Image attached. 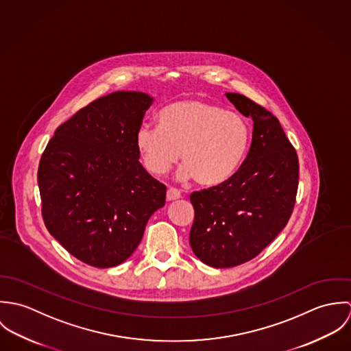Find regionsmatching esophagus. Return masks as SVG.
I'll return each mask as SVG.
<instances>
[{
	"instance_id": "1",
	"label": "esophagus",
	"mask_w": 351,
	"mask_h": 351,
	"mask_svg": "<svg viewBox=\"0 0 351 351\" xmlns=\"http://www.w3.org/2000/svg\"><path fill=\"white\" fill-rule=\"evenodd\" d=\"M166 199L167 201L178 200V199H181V192L174 188H170V189H167Z\"/></svg>"
}]
</instances>
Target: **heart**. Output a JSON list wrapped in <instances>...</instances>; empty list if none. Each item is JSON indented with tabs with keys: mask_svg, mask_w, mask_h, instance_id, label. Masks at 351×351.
I'll return each instance as SVG.
<instances>
[{
	"mask_svg": "<svg viewBox=\"0 0 351 351\" xmlns=\"http://www.w3.org/2000/svg\"><path fill=\"white\" fill-rule=\"evenodd\" d=\"M250 142L247 121L235 112L202 100H181L159 112V127L143 124L136 146L147 171L163 176L181 159V180L201 186L228 181L242 166Z\"/></svg>",
	"mask_w": 351,
	"mask_h": 351,
	"instance_id": "b5f03b06",
	"label": "heart"
}]
</instances>
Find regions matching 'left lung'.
Here are the masks:
<instances>
[{"instance_id": "left-lung-1", "label": "left lung", "mask_w": 351, "mask_h": 351, "mask_svg": "<svg viewBox=\"0 0 351 351\" xmlns=\"http://www.w3.org/2000/svg\"><path fill=\"white\" fill-rule=\"evenodd\" d=\"M252 120L250 150L224 184L193 192L189 242L212 267H234L255 258L288 224L299 186V158L278 119L238 93H226Z\"/></svg>"}]
</instances>
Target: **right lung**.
Returning a JSON list of instances; mask_svg holds the SVG:
<instances>
[{"mask_svg": "<svg viewBox=\"0 0 351 351\" xmlns=\"http://www.w3.org/2000/svg\"><path fill=\"white\" fill-rule=\"evenodd\" d=\"M152 97L114 92L60 124L38 170L42 216L77 259L113 267L139 246L166 186L139 162L136 134Z\"/></svg>", "mask_w": 351, "mask_h": 351, "instance_id": "1", "label": "right lung"}]
</instances>
